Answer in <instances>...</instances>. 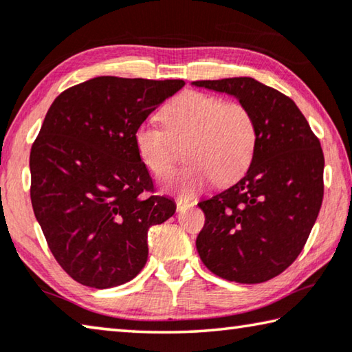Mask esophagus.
Segmentation results:
<instances>
[{"mask_svg":"<svg viewBox=\"0 0 352 352\" xmlns=\"http://www.w3.org/2000/svg\"><path fill=\"white\" fill-rule=\"evenodd\" d=\"M191 206H194V202H191V200L177 199V211H183L186 208H191Z\"/></svg>","mask_w":352,"mask_h":352,"instance_id":"1","label":"esophagus"}]
</instances>
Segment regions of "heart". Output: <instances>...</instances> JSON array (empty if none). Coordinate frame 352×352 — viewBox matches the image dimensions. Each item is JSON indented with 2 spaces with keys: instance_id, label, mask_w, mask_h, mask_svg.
<instances>
[{
  "instance_id": "1",
  "label": "heart",
  "mask_w": 352,
  "mask_h": 352,
  "mask_svg": "<svg viewBox=\"0 0 352 352\" xmlns=\"http://www.w3.org/2000/svg\"><path fill=\"white\" fill-rule=\"evenodd\" d=\"M161 126L142 122L133 142L142 164L156 177L169 174L175 146L186 142L189 164L166 182L172 192L192 197L214 180L228 185L246 174L256 148V124L246 106L202 92H183L160 113Z\"/></svg>"
}]
</instances>
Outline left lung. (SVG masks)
Instances as JSON below:
<instances>
[{"instance_id":"1","label":"left lung","mask_w":352,"mask_h":352,"mask_svg":"<svg viewBox=\"0 0 352 352\" xmlns=\"http://www.w3.org/2000/svg\"><path fill=\"white\" fill-rule=\"evenodd\" d=\"M228 94L252 113L254 160L241 180L199 204L196 239L204 265L226 280L261 283L298 258L320 213L324 155L292 98L254 78L194 81Z\"/></svg>"}]
</instances>
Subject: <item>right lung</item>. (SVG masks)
Wrapping results in <instances>:
<instances>
[{
    "mask_svg": "<svg viewBox=\"0 0 352 352\" xmlns=\"http://www.w3.org/2000/svg\"><path fill=\"white\" fill-rule=\"evenodd\" d=\"M183 80L98 76L67 89L31 147V202L48 248L74 280L113 288L147 263L148 228L175 213L153 191L133 133Z\"/></svg>",
    "mask_w": 352,
    "mask_h": 352,
    "instance_id": "1",
    "label": "right lung"
}]
</instances>
